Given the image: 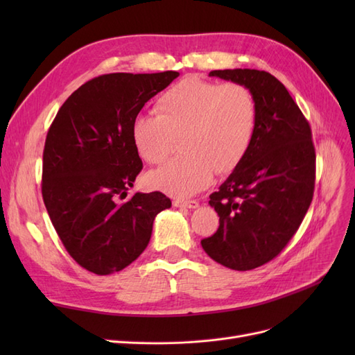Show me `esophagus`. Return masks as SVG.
Masks as SVG:
<instances>
[{"mask_svg":"<svg viewBox=\"0 0 355 355\" xmlns=\"http://www.w3.org/2000/svg\"><path fill=\"white\" fill-rule=\"evenodd\" d=\"M175 207H187V209H197L200 202L197 200H175L173 201Z\"/></svg>","mask_w":355,"mask_h":355,"instance_id":"34e87169","label":"esophagus"}]
</instances>
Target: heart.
I'll return each mask as SVG.
<instances>
[{"label": "heart", "mask_w": 355, "mask_h": 355, "mask_svg": "<svg viewBox=\"0 0 355 355\" xmlns=\"http://www.w3.org/2000/svg\"><path fill=\"white\" fill-rule=\"evenodd\" d=\"M155 110L158 115L133 118L130 136L141 158L158 164L168 155L173 137L184 135L185 154L146 178L149 187L175 197L197 194L214 171H232L249 153L256 133L257 103L240 83L184 78L159 96Z\"/></svg>", "instance_id": "heart-1"}]
</instances>
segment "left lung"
I'll use <instances>...</instances> for the list:
<instances>
[{
	"mask_svg": "<svg viewBox=\"0 0 355 355\" xmlns=\"http://www.w3.org/2000/svg\"><path fill=\"white\" fill-rule=\"evenodd\" d=\"M209 77L245 85L257 103L249 153L210 196L219 228L201 240L213 261L249 271L274 259L302 223L314 194L315 149L304 114L274 75L223 69Z\"/></svg>",
	"mask_w": 355,
	"mask_h": 355,
	"instance_id": "obj_1",
	"label": "left lung"
}]
</instances>
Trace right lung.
Listing matches in <instances>:
<instances>
[{
	"label": "right lung",
	"mask_w": 355,
	"mask_h": 355,
	"mask_svg": "<svg viewBox=\"0 0 355 355\" xmlns=\"http://www.w3.org/2000/svg\"><path fill=\"white\" fill-rule=\"evenodd\" d=\"M179 77L106 73L75 90L51 123L42 154V200L73 261L98 275L124 270L151 240L157 214L171 201L133 187L142 159L130 127L144 105Z\"/></svg>",
	"instance_id": "1"
}]
</instances>
